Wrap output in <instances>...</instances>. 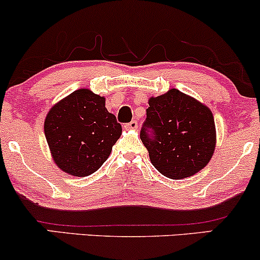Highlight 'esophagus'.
Instances as JSON below:
<instances>
[{
    "instance_id": "esophagus-1",
    "label": "esophagus",
    "mask_w": 260,
    "mask_h": 260,
    "mask_svg": "<svg viewBox=\"0 0 260 260\" xmlns=\"http://www.w3.org/2000/svg\"><path fill=\"white\" fill-rule=\"evenodd\" d=\"M124 128H126V129H137V128H138V122L132 121L129 122V123H126L124 124Z\"/></svg>"
}]
</instances>
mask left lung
<instances>
[{
    "label": "left lung",
    "mask_w": 260,
    "mask_h": 260,
    "mask_svg": "<svg viewBox=\"0 0 260 260\" xmlns=\"http://www.w3.org/2000/svg\"><path fill=\"white\" fill-rule=\"evenodd\" d=\"M140 139L154 168L181 180L208 165L215 150L216 131L210 109L177 89L149 99Z\"/></svg>",
    "instance_id": "1"
}]
</instances>
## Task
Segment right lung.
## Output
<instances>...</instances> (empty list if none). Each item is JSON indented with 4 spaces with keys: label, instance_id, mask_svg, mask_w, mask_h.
<instances>
[{
    "label": "right lung",
    "instance_id": "1",
    "mask_svg": "<svg viewBox=\"0 0 260 260\" xmlns=\"http://www.w3.org/2000/svg\"><path fill=\"white\" fill-rule=\"evenodd\" d=\"M45 137L52 159L66 174L85 177L110 156L122 127L105 107V98L78 89L47 112Z\"/></svg>",
    "mask_w": 260,
    "mask_h": 260
}]
</instances>
